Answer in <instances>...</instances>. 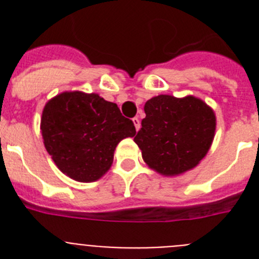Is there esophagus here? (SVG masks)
<instances>
[{"label":"esophagus","mask_w":259,"mask_h":259,"mask_svg":"<svg viewBox=\"0 0 259 259\" xmlns=\"http://www.w3.org/2000/svg\"><path fill=\"white\" fill-rule=\"evenodd\" d=\"M132 120H134V124H135V128H136V131H139V130H140V127H141L140 119L137 118V116H135V118L132 119Z\"/></svg>","instance_id":"esophagus-1"}]
</instances>
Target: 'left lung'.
Here are the masks:
<instances>
[{"label": "left lung", "mask_w": 259, "mask_h": 259, "mask_svg": "<svg viewBox=\"0 0 259 259\" xmlns=\"http://www.w3.org/2000/svg\"><path fill=\"white\" fill-rule=\"evenodd\" d=\"M144 110L146 116L135 143L150 168L166 176L180 175L207 154L217 119L202 100L159 95L146 101Z\"/></svg>", "instance_id": "8db88e82"}]
</instances>
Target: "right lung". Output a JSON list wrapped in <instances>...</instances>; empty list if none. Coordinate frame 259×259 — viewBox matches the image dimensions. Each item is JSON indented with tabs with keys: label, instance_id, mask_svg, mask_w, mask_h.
I'll return each mask as SVG.
<instances>
[{
	"label": "right lung",
	"instance_id": "right-lung-1",
	"mask_svg": "<svg viewBox=\"0 0 259 259\" xmlns=\"http://www.w3.org/2000/svg\"><path fill=\"white\" fill-rule=\"evenodd\" d=\"M41 134L54 163L81 183L98 180L107 172L114 150L123 139L136 134L134 122L118 105L96 93L63 92L47 102Z\"/></svg>",
	"mask_w": 259,
	"mask_h": 259
}]
</instances>
